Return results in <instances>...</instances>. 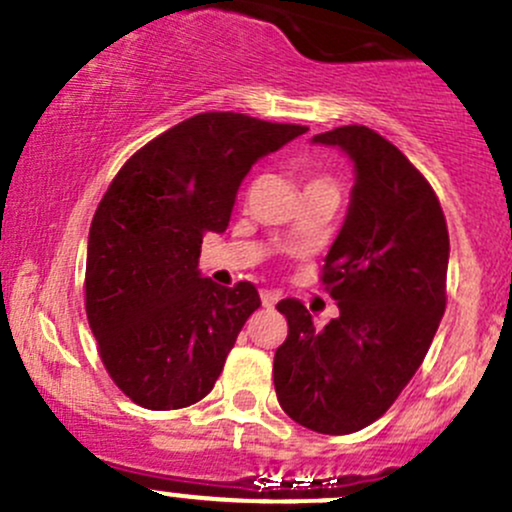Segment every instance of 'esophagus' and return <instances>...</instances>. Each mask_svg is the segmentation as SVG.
<instances>
[{"label":"esophagus","instance_id":"1","mask_svg":"<svg viewBox=\"0 0 512 512\" xmlns=\"http://www.w3.org/2000/svg\"><path fill=\"white\" fill-rule=\"evenodd\" d=\"M260 296H262V306H267V308H272L274 303L279 301V296L274 294V291H269V289H262Z\"/></svg>","mask_w":512,"mask_h":512}]
</instances>
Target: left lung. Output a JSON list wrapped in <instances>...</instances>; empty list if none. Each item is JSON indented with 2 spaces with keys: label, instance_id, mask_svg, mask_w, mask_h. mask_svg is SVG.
<instances>
[{
  "label": "left lung",
  "instance_id": "obj_1",
  "mask_svg": "<svg viewBox=\"0 0 512 512\" xmlns=\"http://www.w3.org/2000/svg\"><path fill=\"white\" fill-rule=\"evenodd\" d=\"M313 143L355 162V187L320 282L340 316L323 330L301 301L277 303L289 335L274 355V389L291 420L323 435L372 425L418 372L447 306L449 233L428 179L367 126Z\"/></svg>",
  "mask_w": 512,
  "mask_h": 512
}]
</instances>
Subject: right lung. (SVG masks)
Masks as SVG:
<instances>
[{
  "label": "right lung",
  "instance_id": "1",
  "mask_svg": "<svg viewBox=\"0 0 512 512\" xmlns=\"http://www.w3.org/2000/svg\"><path fill=\"white\" fill-rule=\"evenodd\" d=\"M306 131L206 111L143 145L109 184L89 228L84 308L133 403L177 411L213 389L260 294L201 277V243L228 228L250 167Z\"/></svg>",
  "mask_w": 512,
  "mask_h": 512
}]
</instances>
